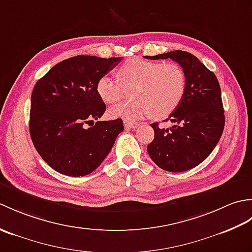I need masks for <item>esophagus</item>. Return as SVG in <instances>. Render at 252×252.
I'll return each instance as SVG.
<instances>
[{
	"label": "esophagus",
	"instance_id": "esophagus-1",
	"mask_svg": "<svg viewBox=\"0 0 252 252\" xmlns=\"http://www.w3.org/2000/svg\"><path fill=\"white\" fill-rule=\"evenodd\" d=\"M125 126H126V127H130V129H136V127L140 125H138V123L135 121L125 120Z\"/></svg>",
	"mask_w": 252,
	"mask_h": 252
}]
</instances>
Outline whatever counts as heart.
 Returning <instances> with one entry per match:
<instances>
[{"label":"heart","instance_id":"heart-1","mask_svg":"<svg viewBox=\"0 0 252 252\" xmlns=\"http://www.w3.org/2000/svg\"><path fill=\"white\" fill-rule=\"evenodd\" d=\"M117 79L105 74L96 83L100 99L107 104L119 100L125 89L134 87V100L110 107L112 118L134 121L153 115L164 118L178 108L186 91V74L178 63L134 57L122 63Z\"/></svg>","mask_w":252,"mask_h":252}]
</instances>
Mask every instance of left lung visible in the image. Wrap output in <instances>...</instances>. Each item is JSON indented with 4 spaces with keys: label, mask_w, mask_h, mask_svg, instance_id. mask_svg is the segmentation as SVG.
<instances>
[{
    "label": "left lung",
    "mask_w": 252,
    "mask_h": 252,
    "mask_svg": "<svg viewBox=\"0 0 252 252\" xmlns=\"http://www.w3.org/2000/svg\"><path fill=\"white\" fill-rule=\"evenodd\" d=\"M148 60H171L183 68L186 74L184 97L167 120L169 129L152 123L154 141L147 153L162 170L183 172L201 163L220 141L225 125L221 88L216 74L189 52L172 51Z\"/></svg>",
    "instance_id": "left-lung-1"
}]
</instances>
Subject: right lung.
I'll return each instance as SVG.
<instances>
[{"label": "right lung", "instance_id": "obj_1", "mask_svg": "<svg viewBox=\"0 0 252 252\" xmlns=\"http://www.w3.org/2000/svg\"><path fill=\"white\" fill-rule=\"evenodd\" d=\"M121 60L78 55L58 63L35 83L30 136L42 159L57 172L69 176L92 173L125 129L121 119L94 123L106 111L96 83Z\"/></svg>", "mask_w": 252, "mask_h": 252}]
</instances>
